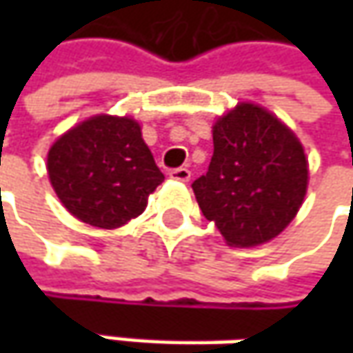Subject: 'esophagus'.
<instances>
[{
	"label": "esophagus",
	"instance_id": "1",
	"mask_svg": "<svg viewBox=\"0 0 353 353\" xmlns=\"http://www.w3.org/2000/svg\"><path fill=\"white\" fill-rule=\"evenodd\" d=\"M169 176L174 179V181H179V183H188L190 181V170L186 169V167H179V169L170 170Z\"/></svg>",
	"mask_w": 353,
	"mask_h": 353
}]
</instances>
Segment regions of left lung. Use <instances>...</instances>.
Instances as JSON below:
<instances>
[{"label": "left lung", "mask_w": 353, "mask_h": 353, "mask_svg": "<svg viewBox=\"0 0 353 353\" xmlns=\"http://www.w3.org/2000/svg\"><path fill=\"white\" fill-rule=\"evenodd\" d=\"M208 172L192 183L198 206L228 245L279 236L306 194L308 163L296 135L255 103H237L212 129Z\"/></svg>", "instance_id": "obj_1"}]
</instances>
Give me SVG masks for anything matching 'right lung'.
I'll return each instance as SVG.
<instances>
[{"mask_svg": "<svg viewBox=\"0 0 353 353\" xmlns=\"http://www.w3.org/2000/svg\"><path fill=\"white\" fill-rule=\"evenodd\" d=\"M50 184L84 224L114 230L143 214L165 181L131 117L94 116L66 131L47 157Z\"/></svg>", "mask_w": 353, "mask_h": 353, "instance_id": "add662e5", "label": "right lung"}]
</instances>
